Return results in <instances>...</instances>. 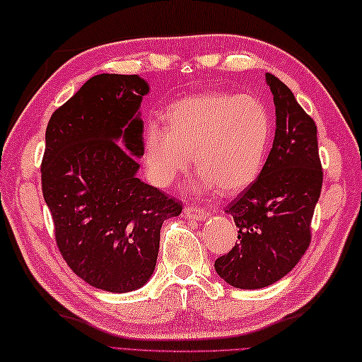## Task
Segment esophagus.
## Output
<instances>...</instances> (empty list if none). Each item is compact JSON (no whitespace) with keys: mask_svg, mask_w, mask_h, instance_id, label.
<instances>
[{"mask_svg":"<svg viewBox=\"0 0 362 362\" xmlns=\"http://www.w3.org/2000/svg\"><path fill=\"white\" fill-rule=\"evenodd\" d=\"M185 216L189 218V219L204 221V219L210 216V213H208L205 208H200L197 205H186L185 206Z\"/></svg>","mask_w":362,"mask_h":362,"instance_id":"obj_1","label":"esophagus"}]
</instances>
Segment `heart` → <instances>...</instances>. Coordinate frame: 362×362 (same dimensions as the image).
<instances>
[{"label": "heart", "instance_id": "obj_1", "mask_svg": "<svg viewBox=\"0 0 362 362\" xmlns=\"http://www.w3.org/2000/svg\"><path fill=\"white\" fill-rule=\"evenodd\" d=\"M167 129L151 122L144 132L149 180L167 187L194 167L206 187L237 194L256 181L272 136V117L252 95L205 92L177 100L167 111Z\"/></svg>", "mask_w": 362, "mask_h": 362}]
</instances>
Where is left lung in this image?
I'll return each instance as SVG.
<instances>
[{
	"label": "left lung",
	"instance_id": "8db88e82",
	"mask_svg": "<svg viewBox=\"0 0 362 362\" xmlns=\"http://www.w3.org/2000/svg\"><path fill=\"white\" fill-rule=\"evenodd\" d=\"M274 93L276 130L257 180L233 199L235 246L214 262L230 286L261 289L296 267L312 242V218L322 186L316 124L276 76L265 74Z\"/></svg>",
	"mask_w": 362,
	"mask_h": 362
}]
</instances>
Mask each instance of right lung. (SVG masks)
I'll return each mask as SVG.
<instances>
[{
  "label": "right lung",
  "mask_w": 362,
  "mask_h": 362,
  "mask_svg": "<svg viewBox=\"0 0 362 362\" xmlns=\"http://www.w3.org/2000/svg\"><path fill=\"white\" fill-rule=\"evenodd\" d=\"M136 74H97L50 117L41 163L55 242L93 288L129 293L154 274L165 219L182 204L136 177L144 152Z\"/></svg>",
  "instance_id": "add662e5"
}]
</instances>
